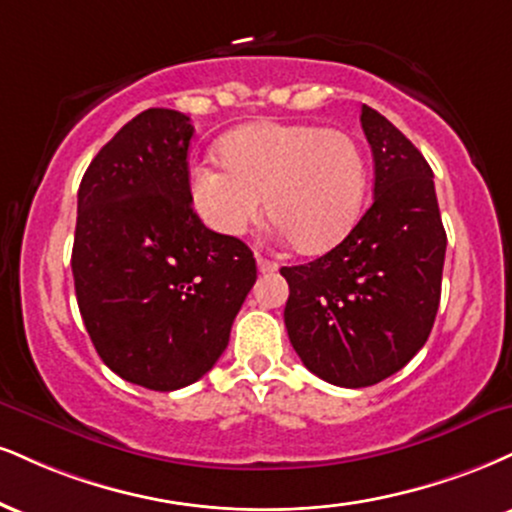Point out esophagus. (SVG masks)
<instances>
[{"instance_id":"obj_1","label":"esophagus","mask_w":512,"mask_h":512,"mask_svg":"<svg viewBox=\"0 0 512 512\" xmlns=\"http://www.w3.org/2000/svg\"><path fill=\"white\" fill-rule=\"evenodd\" d=\"M257 269H260V274H272V272H276V269H279V264L267 260V257L257 255Z\"/></svg>"}]
</instances>
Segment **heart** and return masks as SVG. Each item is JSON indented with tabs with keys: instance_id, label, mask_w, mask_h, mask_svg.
<instances>
[{
	"instance_id": "b5f03b06",
	"label": "heart",
	"mask_w": 512,
	"mask_h": 512,
	"mask_svg": "<svg viewBox=\"0 0 512 512\" xmlns=\"http://www.w3.org/2000/svg\"><path fill=\"white\" fill-rule=\"evenodd\" d=\"M219 162L188 174L197 217L219 236H240L269 219L300 252H324L348 236L367 193V157L355 135L315 123L260 121L221 143Z\"/></svg>"
}]
</instances>
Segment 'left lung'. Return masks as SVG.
Wrapping results in <instances>:
<instances>
[{"label":"left lung","instance_id":"left-lung-1","mask_svg":"<svg viewBox=\"0 0 512 512\" xmlns=\"http://www.w3.org/2000/svg\"><path fill=\"white\" fill-rule=\"evenodd\" d=\"M360 121L374 157L372 207L334 250L281 269L295 353L319 379L346 389L379 384L427 343L446 257L427 159L367 104Z\"/></svg>","mask_w":512,"mask_h":512}]
</instances>
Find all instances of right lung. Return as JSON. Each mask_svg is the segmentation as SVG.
<instances>
[{
  "mask_svg": "<svg viewBox=\"0 0 512 512\" xmlns=\"http://www.w3.org/2000/svg\"><path fill=\"white\" fill-rule=\"evenodd\" d=\"M195 128L147 109L97 152L78 188L71 269L85 329L112 372L152 391L207 374L257 279L252 250L193 212Z\"/></svg>",
  "mask_w": 512,
  "mask_h": 512,
  "instance_id": "add662e5",
  "label": "right lung"
}]
</instances>
